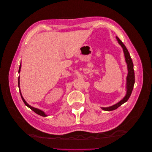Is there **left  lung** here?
I'll return each instance as SVG.
<instances>
[{"mask_svg": "<svg viewBox=\"0 0 152 152\" xmlns=\"http://www.w3.org/2000/svg\"><path fill=\"white\" fill-rule=\"evenodd\" d=\"M116 39L118 41V44L121 45V47L123 49L124 56H125V60L127 64L128 73L126 77V94L125 96H124L120 102H118L116 104H115L112 106H110V107H101L102 110H105V111H112V110H115L118 107H120V106H121L122 104L126 103L130 97L133 89V87H134V82H135L134 65H133V63L132 61V59L131 58L130 54L129 53L126 47L125 46V45H124L122 41L119 39L118 37L116 36Z\"/></svg>", "mask_w": 152, "mask_h": 152, "instance_id": "obj_1", "label": "left lung"}]
</instances>
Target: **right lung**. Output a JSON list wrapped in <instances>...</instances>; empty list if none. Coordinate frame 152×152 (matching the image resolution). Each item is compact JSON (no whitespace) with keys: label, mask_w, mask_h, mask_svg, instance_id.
<instances>
[{"label":"right lung","mask_w":152,"mask_h":152,"mask_svg":"<svg viewBox=\"0 0 152 152\" xmlns=\"http://www.w3.org/2000/svg\"><path fill=\"white\" fill-rule=\"evenodd\" d=\"M21 64L20 63V68H19V70H18V73H20V71H21ZM18 87H19L20 93V94H21V98H22L23 101V102H24V103L25 104V105L26 106V107H28L29 108H30V109L32 110V111H34V112H35L37 114L39 115H40V116H42V117H46V116H48V115L45 114V112H43L42 110H40V109H38V108H35V107H31V106H30L29 104H28V103H26V102L25 100V99L23 98V96H22L21 93V91H20V76H19V77H18Z\"/></svg>","instance_id":"obj_1"}]
</instances>
